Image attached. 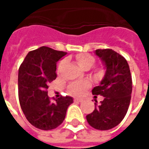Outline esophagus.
I'll use <instances>...</instances> for the list:
<instances>
[{
    "label": "esophagus",
    "instance_id": "1",
    "mask_svg": "<svg viewBox=\"0 0 149 149\" xmlns=\"http://www.w3.org/2000/svg\"><path fill=\"white\" fill-rule=\"evenodd\" d=\"M74 101H76V102H82L83 100H82V99H80V98H75Z\"/></svg>",
    "mask_w": 149,
    "mask_h": 149
}]
</instances>
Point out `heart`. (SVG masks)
Masks as SVG:
<instances>
[{
    "instance_id": "heart-1",
    "label": "heart",
    "mask_w": 149,
    "mask_h": 149,
    "mask_svg": "<svg viewBox=\"0 0 149 149\" xmlns=\"http://www.w3.org/2000/svg\"><path fill=\"white\" fill-rule=\"evenodd\" d=\"M76 60L77 64L81 66L82 68L84 69H88L91 67H93L94 64L96 63V59L94 56L89 54H85V53H82V54H78L76 56ZM66 61L63 60L59 63L58 68H57V72H60L61 70V68L64 67L65 65ZM90 86L89 82L88 81H83V82H72L68 85V90L71 94L73 95H81L84 93L85 89H87Z\"/></svg>"
}]
</instances>
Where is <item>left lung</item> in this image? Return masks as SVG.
Returning <instances> with one entry per match:
<instances>
[{
    "mask_svg": "<svg viewBox=\"0 0 149 149\" xmlns=\"http://www.w3.org/2000/svg\"><path fill=\"white\" fill-rule=\"evenodd\" d=\"M97 54L104 62L106 73L99 86L92 90L95 97L103 96L100 104L86 116L88 123L98 130H109L118 125L128 112L132 81L126 59L110 49H97Z\"/></svg>",
    "mask_w": 149,
    "mask_h": 149,
    "instance_id": "obj_1",
    "label": "left lung"
}]
</instances>
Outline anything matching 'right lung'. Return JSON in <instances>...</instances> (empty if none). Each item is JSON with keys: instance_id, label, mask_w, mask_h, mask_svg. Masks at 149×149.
Wrapping results in <instances>:
<instances>
[{"instance_id": "obj_1", "label": "right lung", "mask_w": 149, "mask_h": 149, "mask_svg": "<svg viewBox=\"0 0 149 149\" xmlns=\"http://www.w3.org/2000/svg\"><path fill=\"white\" fill-rule=\"evenodd\" d=\"M67 52L42 46L30 51L18 72V97L28 121L41 130H52L64 121L71 97L52 101L48 96L49 84L56 78V62Z\"/></svg>"}]
</instances>
